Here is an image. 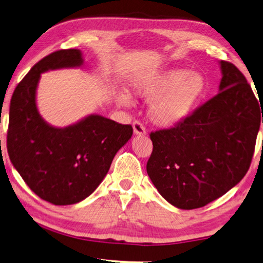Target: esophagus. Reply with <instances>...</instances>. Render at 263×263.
<instances>
[{
	"mask_svg": "<svg viewBox=\"0 0 263 263\" xmlns=\"http://www.w3.org/2000/svg\"><path fill=\"white\" fill-rule=\"evenodd\" d=\"M133 129H134V134L135 135H141L143 136L147 134V130H145V127L143 126L140 121H134L133 122Z\"/></svg>",
	"mask_w": 263,
	"mask_h": 263,
	"instance_id": "1",
	"label": "esophagus"
}]
</instances>
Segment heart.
Returning a JSON list of instances; mask_svg holds the SVG:
<instances>
[{"label": "heart", "instance_id": "obj_1", "mask_svg": "<svg viewBox=\"0 0 263 263\" xmlns=\"http://www.w3.org/2000/svg\"><path fill=\"white\" fill-rule=\"evenodd\" d=\"M132 87L140 98L155 100L148 109L152 122L161 127H173L191 115L207 90V81L199 72L171 68L149 78L136 80ZM118 101L127 106L132 98L128 92H120Z\"/></svg>", "mask_w": 263, "mask_h": 263}]
</instances>
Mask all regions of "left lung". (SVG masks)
I'll list each match as a JSON object with an SVG mask.
<instances>
[{
  "instance_id": "left-lung-1",
  "label": "left lung",
  "mask_w": 263,
  "mask_h": 263,
  "mask_svg": "<svg viewBox=\"0 0 263 263\" xmlns=\"http://www.w3.org/2000/svg\"><path fill=\"white\" fill-rule=\"evenodd\" d=\"M220 68L219 94L175 127L151 134L148 176L176 208L195 209L219 199L252 162L261 103L233 63L220 61Z\"/></svg>"
}]
</instances>
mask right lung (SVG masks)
I'll return each mask as SVG.
<instances>
[{
	"instance_id": "1",
	"label": "right lung",
	"mask_w": 263,
	"mask_h": 263,
	"mask_svg": "<svg viewBox=\"0 0 263 263\" xmlns=\"http://www.w3.org/2000/svg\"><path fill=\"white\" fill-rule=\"evenodd\" d=\"M82 64L80 49L51 52L24 76L10 100L7 148L11 163L36 195L56 205L78 203L94 193L133 135L130 124L98 114L64 128L40 115L36 90L42 72Z\"/></svg>"
}]
</instances>
